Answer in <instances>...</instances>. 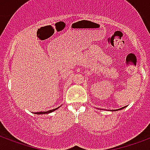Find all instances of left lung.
Listing matches in <instances>:
<instances>
[{
    "instance_id": "1",
    "label": "left lung",
    "mask_w": 150,
    "mask_h": 150,
    "mask_svg": "<svg viewBox=\"0 0 150 150\" xmlns=\"http://www.w3.org/2000/svg\"><path fill=\"white\" fill-rule=\"evenodd\" d=\"M124 108H125V107H124ZM122 108H120V109H122Z\"/></svg>"
}]
</instances>
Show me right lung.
Masks as SVG:
<instances>
[{"label":"right lung","mask_w":150,"mask_h":150,"mask_svg":"<svg viewBox=\"0 0 150 150\" xmlns=\"http://www.w3.org/2000/svg\"><path fill=\"white\" fill-rule=\"evenodd\" d=\"M59 108H54V109H52V110H49L47 111V112H34V114H47V113H50V112H52L54 111H55L56 109H58Z\"/></svg>","instance_id":"right-lung-1"}]
</instances>
